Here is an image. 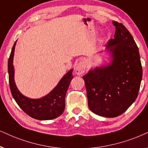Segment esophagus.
<instances>
[{
    "instance_id": "34e87169",
    "label": "esophagus",
    "mask_w": 148,
    "mask_h": 148,
    "mask_svg": "<svg viewBox=\"0 0 148 148\" xmlns=\"http://www.w3.org/2000/svg\"><path fill=\"white\" fill-rule=\"evenodd\" d=\"M86 70V62L84 59H80L75 68V72L78 76L82 75Z\"/></svg>"
}]
</instances>
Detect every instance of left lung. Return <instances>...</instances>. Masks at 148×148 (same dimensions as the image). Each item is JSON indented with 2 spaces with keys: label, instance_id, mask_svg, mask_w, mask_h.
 <instances>
[{
  "label": "left lung",
  "instance_id": "left-lung-1",
  "mask_svg": "<svg viewBox=\"0 0 148 148\" xmlns=\"http://www.w3.org/2000/svg\"><path fill=\"white\" fill-rule=\"evenodd\" d=\"M114 38L105 47L108 61L91 68L83 76L88 106L93 113L115 117L124 113L137 98L142 80L139 48L122 24L113 21Z\"/></svg>",
  "mask_w": 148,
  "mask_h": 148
}]
</instances>
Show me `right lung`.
Returning <instances> with one entry per match:
<instances>
[{
    "mask_svg": "<svg viewBox=\"0 0 148 148\" xmlns=\"http://www.w3.org/2000/svg\"><path fill=\"white\" fill-rule=\"evenodd\" d=\"M17 40L14 43L8 60L9 81L13 98L24 113L32 118L38 120H50L62 115L65 109V98L70 86L73 69L69 70L59 80L57 86L47 95L40 98L33 99L24 96L19 91L15 83V70L13 64L15 47Z\"/></svg>",
    "mask_w": 148,
    "mask_h": 148,
    "instance_id": "right-lung-1",
    "label": "right lung"
}]
</instances>
